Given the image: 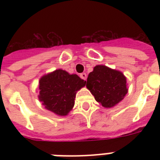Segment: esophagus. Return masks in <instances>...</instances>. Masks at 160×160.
Here are the masks:
<instances>
[{"instance_id": "34e87169", "label": "esophagus", "mask_w": 160, "mask_h": 160, "mask_svg": "<svg viewBox=\"0 0 160 160\" xmlns=\"http://www.w3.org/2000/svg\"><path fill=\"white\" fill-rule=\"evenodd\" d=\"M80 78L83 79V80H86V78H87V75L85 74V73H82V74H80Z\"/></svg>"}]
</instances>
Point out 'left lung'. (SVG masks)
<instances>
[{
  "instance_id": "1",
  "label": "left lung",
  "mask_w": 160,
  "mask_h": 160,
  "mask_svg": "<svg viewBox=\"0 0 160 160\" xmlns=\"http://www.w3.org/2000/svg\"><path fill=\"white\" fill-rule=\"evenodd\" d=\"M86 87L95 100L105 108L120 102L128 92L126 78L120 71L105 65H96L88 75Z\"/></svg>"
}]
</instances>
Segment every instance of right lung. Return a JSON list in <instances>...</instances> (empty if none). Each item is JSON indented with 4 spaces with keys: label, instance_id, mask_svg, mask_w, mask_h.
I'll return each instance as SVG.
<instances>
[{
    "label": "right lung",
    "instance_id": "right-lung-1",
    "mask_svg": "<svg viewBox=\"0 0 160 160\" xmlns=\"http://www.w3.org/2000/svg\"><path fill=\"white\" fill-rule=\"evenodd\" d=\"M86 81L77 75H70L65 70H56L40 80L39 100L50 111L58 115H66L75 105L78 90Z\"/></svg>",
    "mask_w": 160,
    "mask_h": 160
}]
</instances>
